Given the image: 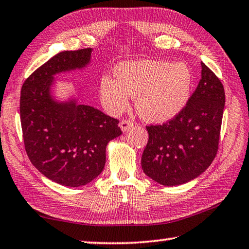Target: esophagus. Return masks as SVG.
Instances as JSON below:
<instances>
[{"instance_id":"obj_1","label":"esophagus","mask_w":249,"mask_h":249,"mask_svg":"<svg viewBox=\"0 0 249 249\" xmlns=\"http://www.w3.org/2000/svg\"><path fill=\"white\" fill-rule=\"evenodd\" d=\"M133 122L132 121H128V120H123L121 121L120 123V127L122 129V132H126V130H128L130 127H133Z\"/></svg>"}]
</instances>
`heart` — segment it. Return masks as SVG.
Segmentation results:
<instances>
[{
    "label": "heart",
    "mask_w": 249,
    "mask_h": 249,
    "mask_svg": "<svg viewBox=\"0 0 249 249\" xmlns=\"http://www.w3.org/2000/svg\"><path fill=\"white\" fill-rule=\"evenodd\" d=\"M115 79L103 77L100 96L103 107L117 115L128 107L129 96L142 120L165 123L179 114L191 96L193 74L183 62L125 61L114 69Z\"/></svg>",
    "instance_id": "obj_1"
}]
</instances>
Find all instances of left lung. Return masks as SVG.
I'll return each instance as SVG.
<instances>
[{"mask_svg":"<svg viewBox=\"0 0 249 249\" xmlns=\"http://www.w3.org/2000/svg\"><path fill=\"white\" fill-rule=\"evenodd\" d=\"M201 80L185 107L162 125L146 126L148 142L142 156L146 176L168 187L196 179L215 158L225 92L212 70L201 62Z\"/></svg>","mask_w":249,"mask_h":249,"instance_id":"obj_1","label":"left lung"}]
</instances>
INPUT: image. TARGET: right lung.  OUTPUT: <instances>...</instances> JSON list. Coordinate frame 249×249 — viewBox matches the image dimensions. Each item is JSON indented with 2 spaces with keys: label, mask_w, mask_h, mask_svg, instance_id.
Returning a JSON list of instances; mask_svg holds the SVG:
<instances>
[{
  "label": "right lung",
  "mask_w": 249,
  "mask_h": 249,
  "mask_svg": "<svg viewBox=\"0 0 249 249\" xmlns=\"http://www.w3.org/2000/svg\"><path fill=\"white\" fill-rule=\"evenodd\" d=\"M92 48L57 53L34 71L20 91V124L25 150L40 174L66 187L95 179L105 166L108 142L119 137V121L75 98L53 96L54 75L90 64Z\"/></svg>",
  "instance_id": "right-lung-1"
}]
</instances>
